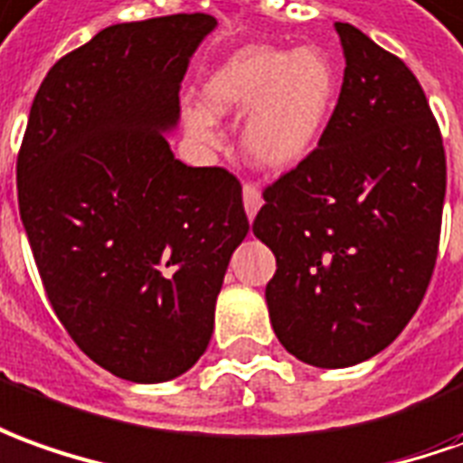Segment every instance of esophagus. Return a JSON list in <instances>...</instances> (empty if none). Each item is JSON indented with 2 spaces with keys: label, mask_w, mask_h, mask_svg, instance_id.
Here are the masks:
<instances>
[{
  "label": "esophagus",
  "mask_w": 463,
  "mask_h": 463,
  "mask_svg": "<svg viewBox=\"0 0 463 463\" xmlns=\"http://www.w3.org/2000/svg\"><path fill=\"white\" fill-rule=\"evenodd\" d=\"M241 196H244V212H247V216L250 219H254L257 216V212L262 209V191H260V186L257 184H251V181H247L244 184V189H241Z\"/></svg>",
  "instance_id": "34e87169"
}]
</instances>
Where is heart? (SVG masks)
<instances>
[{"label": "heart", "instance_id": "1", "mask_svg": "<svg viewBox=\"0 0 463 463\" xmlns=\"http://www.w3.org/2000/svg\"><path fill=\"white\" fill-rule=\"evenodd\" d=\"M203 100L213 116H244L241 146L251 164L285 171L307 158L333 118L337 103V70L320 50L244 47L212 72ZM206 110L189 108L194 136L213 140Z\"/></svg>", "mask_w": 463, "mask_h": 463}]
</instances>
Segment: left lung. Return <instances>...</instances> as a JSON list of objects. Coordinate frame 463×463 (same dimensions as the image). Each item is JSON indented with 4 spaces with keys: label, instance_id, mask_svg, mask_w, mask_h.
<instances>
[{
    "label": "left lung",
    "instance_id": "left-lung-1",
    "mask_svg": "<svg viewBox=\"0 0 463 463\" xmlns=\"http://www.w3.org/2000/svg\"><path fill=\"white\" fill-rule=\"evenodd\" d=\"M345 75L317 148L264 189L251 232L272 250L274 335L315 368H347L396 340L431 282L446 153L416 75L337 22Z\"/></svg>",
    "mask_w": 463,
    "mask_h": 463
}]
</instances>
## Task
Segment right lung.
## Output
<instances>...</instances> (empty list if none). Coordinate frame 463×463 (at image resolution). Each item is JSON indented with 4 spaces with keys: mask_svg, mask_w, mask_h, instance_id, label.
Masks as SVG:
<instances>
[{
    "mask_svg": "<svg viewBox=\"0 0 463 463\" xmlns=\"http://www.w3.org/2000/svg\"><path fill=\"white\" fill-rule=\"evenodd\" d=\"M213 27L196 12L98 32L47 72L17 156L19 216L52 310L88 358L133 383L203 355L250 232L239 178L181 164L164 136Z\"/></svg>",
    "mask_w": 463,
    "mask_h": 463,
    "instance_id": "obj_1",
    "label": "right lung"
}]
</instances>
